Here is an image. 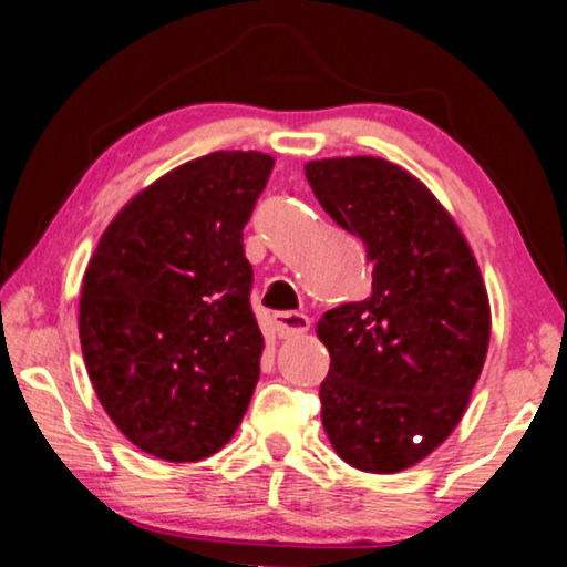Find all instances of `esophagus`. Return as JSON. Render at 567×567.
<instances>
[{
	"mask_svg": "<svg viewBox=\"0 0 567 567\" xmlns=\"http://www.w3.org/2000/svg\"><path fill=\"white\" fill-rule=\"evenodd\" d=\"M310 318L305 312H275V330L280 338H295L308 332Z\"/></svg>",
	"mask_w": 567,
	"mask_h": 567,
	"instance_id": "esophagus-1",
	"label": "esophagus"
}]
</instances>
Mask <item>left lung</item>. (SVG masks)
<instances>
[{
  "label": "left lung",
  "instance_id": "left-lung-1",
  "mask_svg": "<svg viewBox=\"0 0 567 567\" xmlns=\"http://www.w3.org/2000/svg\"><path fill=\"white\" fill-rule=\"evenodd\" d=\"M332 219L361 237L368 298L328 310L322 426L340 460L393 474L419 464L460 424L489 346V298L477 259L436 196L385 158L305 166Z\"/></svg>",
  "mask_w": 567,
  "mask_h": 567
}]
</instances>
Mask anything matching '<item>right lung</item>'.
Segmentation results:
<instances>
[{
    "mask_svg": "<svg viewBox=\"0 0 567 567\" xmlns=\"http://www.w3.org/2000/svg\"><path fill=\"white\" fill-rule=\"evenodd\" d=\"M275 158L214 151L107 224L80 292V346L107 416L141 452L199 462L235 436L265 338L241 229Z\"/></svg>",
    "mask_w": 567,
    "mask_h": 567,
    "instance_id": "add662e5",
    "label": "right lung"
}]
</instances>
